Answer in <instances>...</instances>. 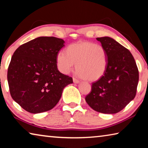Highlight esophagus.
<instances>
[{
    "mask_svg": "<svg viewBox=\"0 0 148 148\" xmlns=\"http://www.w3.org/2000/svg\"><path fill=\"white\" fill-rule=\"evenodd\" d=\"M73 82H74V83H75V84H78L79 82V80L76 79V77H73Z\"/></svg>",
    "mask_w": 148,
    "mask_h": 148,
    "instance_id": "34e87169",
    "label": "esophagus"
}]
</instances>
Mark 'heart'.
Here are the masks:
<instances>
[{"mask_svg":"<svg viewBox=\"0 0 148 148\" xmlns=\"http://www.w3.org/2000/svg\"><path fill=\"white\" fill-rule=\"evenodd\" d=\"M56 60L58 69L62 73H69L77 63V74L87 81L95 82L106 71L108 53L101 45L81 41L69 45L66 53L58 52Z\"/></svg>","mask_w":148,"mask_h":148,"instance_id":"obj_1","label":"heart"}]
</instances>
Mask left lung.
Here are the masks:
<instances>
[{"label": "left lung", "mask_w": 148, "mask_h": 148, "mask_svg": "<svg viewBox=\"0 0 148 148\" xmlns=\"http://www.w3.org/2000/svg\"><path fill=\"white\" fill-rule=\"evenodd\" d=\"M97 40L106 50L108 66L103 76L92 83L86 101L95 111L116 114L136 96L138 69L129 50L115 40L108 36Z\"/></svg>", "instance_id": "obj_1"}]
</instances>
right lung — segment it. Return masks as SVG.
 <instances>
[{
    "mask_svg": "<svg viewBox=\"0 0 148 148\" xmlns=\"http://www.w3.org/2000/svg\"><path fill=\"white\" fill-rule=\"evenodd\" d=\"M64 41L41 36L17 48L10 62L7 78L10 95L21 108L32 114L51 110L72 77L57 69V55Z\"/></svg>",
    "mask_w": 148,
    "mask_h": 148,
    "instance_id": "obj_1",
    "label": "right lung"
}]
</instances>
